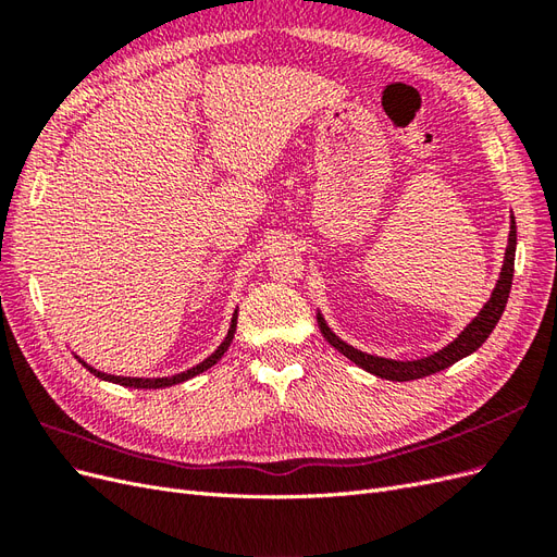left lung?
<instances>
[{
    "mask_svg": "<svg viewBox=\"0 0 557 557\" xmlns=\"http://www.w3.org/2000/svg\"><path fill=\"white\" fill-rule=\"evenodd\" d=\"M513 260H516V218L511 213V227H509V244H507V252H504V264L499 278L493 288L491 299L485 301L483 309L479 311V315L471 320V323L455 336V339L444 346L442 350L432 352L428 358L420 360H391V358H379V356H369V352H362L358 348H352L350 344H346L344 339L336 336L327 323L323 313H315L318 318V327L323 332L325 339L330 342V346H334L336 350L346 356L350 362H356L358 367H362L364 372L374 374L379 379L385 381H413V379H423L430 374L442 372V369H448L450 364H455L458 360L471 356L476 348H481V344L491 336V332L495 330V325L499 323V318L504 313V307H507V299L511 293V281H513Z\"/></svg>",
    "mask_w": 557,
    "mask_h": 557,
    "instance_id": "8db88e82",
    "label": "left lung"
}]
</instances>
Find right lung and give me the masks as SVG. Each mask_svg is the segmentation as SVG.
Returning a JSON list of instances; mask_svg holds the SVG:
<instances>
[{
  "label": "right lung",
  "instance_id": "add662e5",
  "mask_svg": "<svg viewBox=\"0 0 557 557\" xmlns=\"http://www.w3.org/2000/svg\"><path fill=\"white\" fill-rule=\"evenodd\" d=\"M237 311L239 309H234V315H232V323H230V330H227V334H225V339H223V344L218 346L211 356L207 358V360H201L199 364H195L193 369H188V372H181V374H174V376H162V379H137V376H113V374H104V372H99V369H95V367H90L88 362H83L78 356V362L88 369L90 374H95L97 379H102V381H109V383H117V385H125V387H144V391H158V387H170V385H176V383H183V381H188V379H193V376H197V374H201V372H207V369H211L218 360H221L223 356H225V350L230 348V344H232V339H234V332H237Z\"/></svg>",
  "mask_w": 557,
  "mask_h": 557
}]
</instances>
